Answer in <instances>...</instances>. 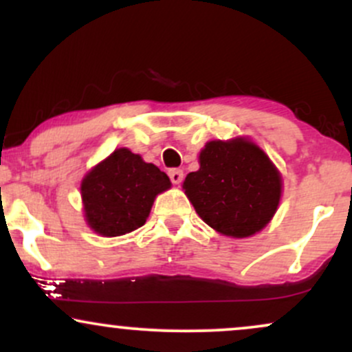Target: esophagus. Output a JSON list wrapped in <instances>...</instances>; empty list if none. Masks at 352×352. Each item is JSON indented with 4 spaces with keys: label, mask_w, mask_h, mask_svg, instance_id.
<instances>
[{
    "label": "esophagus",
    "mask_w": 352,
    "mask_h": 352,
    "mask_svg": "<svg viewBox=\"0 0 352 352\" xmlns=\"http://www.w3.org/2000/svg\"><path fill=\"white\" fill-rule=\"evenodd\" d=\"M168 177H170L172 184L179 185L182 184V180H184V170H180V168H170V170H168Z\"/></svg>",
    "instance_id": "1"
}]
</instances>
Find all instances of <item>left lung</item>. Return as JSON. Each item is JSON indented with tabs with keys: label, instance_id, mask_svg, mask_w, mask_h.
I'll use <instances>...</instances> for the list:
<instances>
[{
	"label": "left lung",
	"instance_id": "left-lung-1",
	"mask_svg": "<svg viewBox=\"0 0 352 352\" xmlns=\"http://www.w3.org/2000/svg\"><path fill=\"white\" fill-rule=\"evenodd\" d=\"M200 168L184 182L185 195L205 223L233 238L252 236L270 223L281 199V175L250 140H212Z\"/></svg>",
	"mask_w": 352,
	"mask_h": 352
}]
</instances>
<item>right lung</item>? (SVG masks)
Returning <instances> with one entry per match:
<instances>
[{"instance_id": "add662e5", "label": "right lung", "mask_w": 352, "mask_h": 352, "mask_svg": "<svg viewBox=\"0 0 352 352\" xmlns=\"http://www.w3.org/2000/svg\"><path fill=\"white\" fill-rule=\"evenodd\" d=\"M170 179L129 148H117L80 184L84 217L102 236H120L142 227L159 193Z\"/></svg>"}]
</instances>
